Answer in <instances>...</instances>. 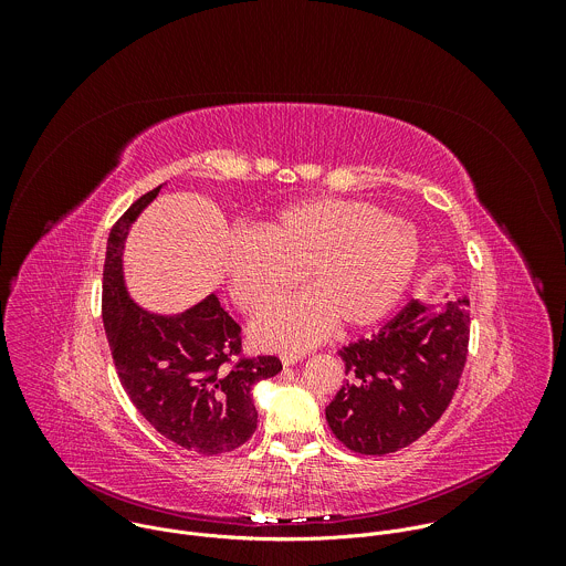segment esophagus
Wrapping results in <instances>:
<instances>
[{
    "label": "esophagus",
    "mask_w": 566,
    "mask_h": 566,
    "mask_svg": "<svg viewBox=\"0 0 566 566\" xmlns=\"http://www.w3.org/2000/svg\"><path fill=\"white\" fill-rule=\"evenodd\" d=\"M297 360H302V354H282V365H284V367H291V365H295Z\"/></svg>",
    "instance_id": "esophagus-1"
}]
</instances>
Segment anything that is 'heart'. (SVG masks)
<instances>
[{
  "label": "heart",
  "mask_w": 566,
  "mask_h": 566,
  "mask_svg": "<svg viewBox=\"0 0 566 566\" xmlns=\"http://www.w3.org/2000/svg\"><path fill=\"white\" fill-rule=\"evenodd\" d=\"M421 258L417 230L376 206L308 199L273 214L262 232L228 237L223 275L230 297L249 313L264 311L302 277L295 293L253 322L269 349H306L336 322L365 329L380 322L408 291Z\"/></svg>",
  "instance_id": "obj_1"
}]
</instances>
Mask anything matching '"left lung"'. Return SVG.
<instances>
[{"label": "left lung", "instance_id": "8db88e82", "mask_svg": "<svg viewBox=\"0 0 566 566\" xmlns=\"http://www.w3.org/2000/svg\"><path fill=\"white\" fill-rule=\"evenodd\" d=\"M470 300L443 308L408 302L371 338L340 349L347 380L327 408L338 441L389 454L423 437L448 410L465 367Z\"/></svg>", "mask_w": 566, "mask_h": 566}]
</instances>
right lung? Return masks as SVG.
I'll return each mask as SVG.
<instances>
[{
	"instance_id": "right-lung-1",
	"label": "right lung",
	"mask_w": 566,
	"mask_h": 566,
	"mask_svg": "<svg viewBox=\"0 0 566 566\" xmlns=\"http://www.w3.org/2000/svg\"><path fill=\"white\" fill-rule=\"evenodd\" d=\"M136 199L112 226L103 271V325L134 408L172 443L223 454L258 428L253 385L282 369L280 358L241 354V327L212 293L179 315H156L127 295L123 244L129 226L160 192Z\"/></svg>"
}]
</instances>
